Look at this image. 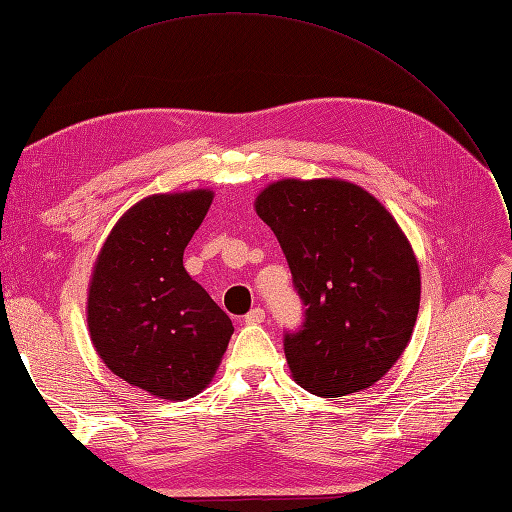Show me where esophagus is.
<instances>
[{"instance_id": "obj_1", "label": "esophagus", "mask_w": 512, "mask_h": 512, "mask_svg": "<svg viewBox=\"0 0 512 512\" xmlns=\"http://www.w3.org/2000/svg\"><path fill=\"white\" fill-rule=\"evenodd\" d=\"M265 321V310L263 308H252L249 313L245 315V323L247 326H256V323H263Z\"/></svg>"}]
</instances>
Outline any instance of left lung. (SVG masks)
I'll return each instance as SVG.
<instances>
[{
    "mask_svg": "<svg viewBox=\"0 0 512 512\" xmlns=\"http://www.w3.org/2000/svg\"><path fill=\"white\" fill-rule=\"evenodd\" d=\"M254 208L306 306L302 330L284 336L293 380L319 397L369 389L404 354L419 313V263L400 223L339 178L271 182Z\"/></svg>",
    "mask_w": 512,
    "mask_h": 512,
    "instance_id": "8db88e82",
    "label": "left lung"
}]
</instances>
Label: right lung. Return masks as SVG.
Masks as SVG:
<instances>
[{"label":"right lung","mask_w":512,"mask_h":512,"mask_svg":"<svg viewBox=\"0 0 512 512\" xmlns=\"http://www.w3.org/2000/svg\"><path fill=\"white\" fill-rule=\"evenodd\" d=\"M213 197L193 189L136 202L106 236L91 271L86 323L97 356L121 380L167 402L206 389L234 332L182 265Z\"/></svg>","instance_id":"obj_1"}]
</instances>
